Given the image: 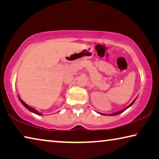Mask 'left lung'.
Listing matches in <instances>:
<instances>
[{"label": "left lung", "mask_w": 159, "mask_h": 159, "mask_svg": "<svg viewBox=\"0 0 159 159\" xmlns=\"http://www.w3.org/2000/svg\"><path fill=\"white\" fill-rule=\"evenodd\" d=\"M136 99L137 98H135V99H134V100H133V102H132V103L130 104H129V105L127 107H125V108L124 109H123V110H121V111H118V112H116V113H114V114H102V113H99V114H102V115H108V116H116V115H118V114H120V113H122V112H123V111H125V110H126V109H127L128 108H129V107H131L132 105H133V104H134V102H135V100H136Z\"/></svg>", "instance_id": "1"}]
</instances>
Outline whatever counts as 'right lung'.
<instances>
[{
  "label": "right lung",
  "instance_id": "add662e5",
  "mask_svg": "<svg viewBox=\"0 0 159 159\" xmlns=\"http://www.w3.org/2000/svg\"><path fill=\"white\" fill-rule=\"evenodd\" d=\"M18 98H19V99H20V101L21 102V103L23 104L24 105V107H25V108H26L29 111H30L31 112H32V113H34V114H37V115H42V114L41 113H40V112H39L37 111V110H36V109H34V108H32V107H31L30 106H29L28 104H26L25 102H24L22 99H21L20 97L18 96Z\"/></svg>",
  "mask_w": 159,
  "mask_h": 159
}]
</instances>
